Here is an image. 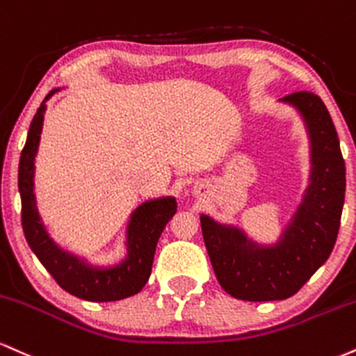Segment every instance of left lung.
<instances>
[{"instance_id": "obj_1", "label": "left lung", "mask_w": 356, "mask_h": 356, "mask_svg": "<svg viewBox=\"0 0 356 356\" xmlns=\"http://www.w3.org/2000/svg\"><path fill=\"white\" fill-rule=\"evenodd\" d=\"M307 120L313 175L308 195L285 238L275 248L246 241L241 232L202 216L204 246L216 280L228 295L246 302H273L295 295L328 260L340 229L345 203V160L332 116L313 91L283 98Z\"/></svg>"}]
</instances>
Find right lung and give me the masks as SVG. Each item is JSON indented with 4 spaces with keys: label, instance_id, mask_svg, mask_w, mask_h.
I'll list each match as a JSON object with an SVG mask.
<instances>
[{
    "label": "right lung",
    "instance_id": "right-lung-1",
    "mask_svg": "<svg viewBox=\"0 0 356 356\" xmlns=\"http://www.w3.org/2000/svg\"><path fill=\"white\" fill-rule=\"evenodd\" d=\"M53 93L54 91H49L44 99H48ZM43 111L44 104H41L29 127L18 168L21 225L29 248L35 252L38 260L43 263L54 282L78 298L88 302H116L136 295L152 275L156 243L166 223L177 213V202L175 198H161L146 202L138 208L128 229V258L115 268H91L78 258L61 252L46 235L33 195V166L43 127Z\"/></svg>",
    "mask_w": 356,
    "mask_h": 356
}]
</instances>
